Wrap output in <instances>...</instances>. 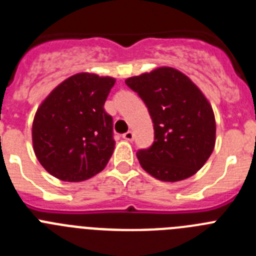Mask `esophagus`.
Here are the masks:
<instances>
[{"label": "esophagus", "mask_w": 256, "mask_h": 256, "mask_svg": "<svg viewBox=\"0 0 256 256\" xmlns=\"http://www.w3.org/2000/svg\"><path fill=\"white\" fill-rule=\"evenodd\" d=\"M123 138L126 140V141H133V138H134V134H133L132 130H128V132H126L123 134Z\"/></svg>", "instance_id": "obj_1"}]
</instances>
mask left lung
Instances as JSON below:
<instances>
[{
	"label": "left lung",
	"mask_w": 256,
	"mask_h": 256,
	"mask_svg": "<svg viewBox=\"0 0 256 256\" xmlns=\"http://www.w3.org/2000/svg\"><path fill=\"white\" fill-rule=\"evenodd\" d=\"M126 84L148 106L155 141L137 151L142 168L156 180L177 182L202 168L216 144V119L198 86L173 68L132 76Z\"/></svg>",
	"instance_id": "8db88e82"
}]
</instances>
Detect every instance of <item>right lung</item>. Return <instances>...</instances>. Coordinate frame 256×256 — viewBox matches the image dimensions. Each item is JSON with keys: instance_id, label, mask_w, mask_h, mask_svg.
<instances>
[{"instance_id": "obj_1", "label": "right lung", "mask_w": 256, "mask_h": 256, "mask_svg": "<svg viewBox=\"0 0 256 256\" xmlns=\"http://www.w3.org/2000/svg\"><path fill=\"white\" fill-rule=\"evenodd\" d=\"M115 79L79 73L65 79L36 112L32 137L44 169L65 182L100 173L114 151L112 118L104 108Z\"/></svg>"}]
</instances>
